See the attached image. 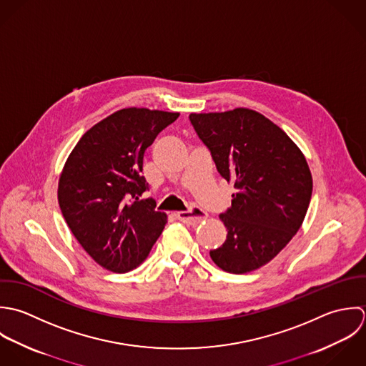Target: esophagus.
<instances>
[{
  "label": "esophagus",
  "mask_w": 366,
  "mask_h": 366,
  "mask_svg": "<svg viewBox=\"0 0 366 366\" xmlns=\"http://www.w3.org/2000/svg\"><path fill=\"white\" fill-rule=\"evenodd\" d=\"M177 217H178V219L181 220V222H184V223L191 224V226H195V224L201 223L202 220L207 219V218H208V214H207L204 209H201V208H194V209H191V211L178 212Z\"/></svg>",
  "instance_id": "34e87169"
}]
</instances>
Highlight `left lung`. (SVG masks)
Returning <instances> with one entry per match:
<instances>
[{"label": "left lung", "instance_id": "1", "mask_svg": "<svg viewBox=\"0 0 366 366\" xmlns=\"http://www.w3.org/2000/svg\"><path fill=\"white\" fill-rule=\"evenodd\" d=\"M189 120L220 175L237 189L219 215L227 234L209 252L211 259L227 273L253 272L273 260L302 224L312 192L307 159L279 126L254 110L191 113Z\"/></svg>", "mask_w": 366, "mask_h": 366}]
</instances>
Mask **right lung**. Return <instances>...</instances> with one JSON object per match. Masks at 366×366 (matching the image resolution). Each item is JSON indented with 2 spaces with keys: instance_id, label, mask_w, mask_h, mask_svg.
<instances>
[{
  "instance_id": "right-lung-1",
  "label": "right lung",
  "mask_w": 366,
  "mask_h": 366,
  "mask_svg": "<svg viewBox=\"0 0 366 366\" xmlns=\"http://www.w3.org/2000/svg\"><path fill=\"white\" fill-rule=\"evenodd\" d=\"M179 113L122 109L89 129L69 154L58 184L62 215L87 254L102 267H139L159 237L167 215L147 189L143 158Z\"/></svg>"
}]
</instances>
